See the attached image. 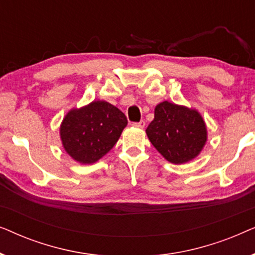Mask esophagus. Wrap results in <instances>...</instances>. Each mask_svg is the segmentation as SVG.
<instances>
[{"instance_id": "34e87169", "label": "esophagus", "mask_w": 255, "mask_h": 255, "mask_svg": "<svg viewBox=\"0 0 255 255\" xmlns=\"http://www.w3.org/2000/svg\"><path fill=\"white\" fill-rule=\"evenodd\" d=\"M132 125H133V127H135V128H145V125H146V123H145V121H140V122H138V123H133Z\"/></svg>"}]
</instances>
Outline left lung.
Segmentation results:
<instances>
[{
	"mask_svg": "<svg viewBox=\"0 0 255 255\" xmlns=\"http://www.w3.org/2000/svg\"><path fill=\"white\" fill-rule=\"evenodd\" d=\"M146 134L156 151L176 165L196 158L208 138L207 127L197 110L168 101L155 107L154 120Z\"/></svg>",
	"mask_w": 255,
	"mask_h": 255,
	"instance_id": "1",
	"label": "left lung"
}]
</instances>
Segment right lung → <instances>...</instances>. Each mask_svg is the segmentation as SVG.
<instances>
[{
	"label": "right lung",
	"instance_id": "add662e5",
	"mask_svg": "<svg viewBox=\"0 0 255 255\" xmlns=\"http://www.w3.org/2000/svg\"><path fill=\"white\" fill-rule=\"evenodd\" d=\"M127 125V117L118 108L106 101H93L68 111L62 120V146L75 161L89 165L114 147Z\"/></svg>",
	"mask_w": 255,
	"mask_h": 255
}]
</instances>
